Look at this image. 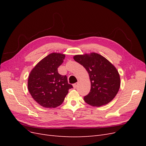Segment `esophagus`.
Returning <instances> with one entry per match:
<instances>
[{"instance_id":"34e87169","label":"esophagus","mask_w":146,"mask_h":146,"mask_svg":"<svg viewBox=\"0 0 146 146\" xmlns=\"http://www.w3.org/2000/svg\"><path fill=\"white\" fill-rule=\"evenodd\" d=\"M78 83H76L73 84V87H74V89H76V88H77V86H78Z\"/></svg>"}]
</instances>
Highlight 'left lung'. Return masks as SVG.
<instances>
[{
  "label": "left lung",
  "instance_id": "obj_1",
  "mask_svg": "<svg viewBox=\"0 0 146 146\" xmlns=\"http://www.w3.org/2000/svg\"><path fill=\"white\" fill-rule=\"evenodd\" d=\"M74 60L82 65L89 74L91 90L84 97L88 104L100 107L110 102L116 96L120 88V76L116 68L102 55H77Z\"/></svg>",
  "mask_w": 146,
  "mask_h": 146
}]
</instances>
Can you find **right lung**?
Returning <instances> with one entry per match:
<instances>
[{
	"instance_id": "add662e5",
	"label": "right lung",
	"mask_w": 146,
	"mask_h": 146,
	"mask_svg": "<svg viewBox=\"0 0 146 146\" xmlns=\"http://www.w3.org/2000/svg\"><path fill=\"white\" fill-rule=\"evenodd\" d=\"M65 55L52 53L41 60L30 73L28 89L33 99L42 107L55 108L63 102L69 89L66 76L60 75L58 68Z\"/></svg>"
}]
</instances>
